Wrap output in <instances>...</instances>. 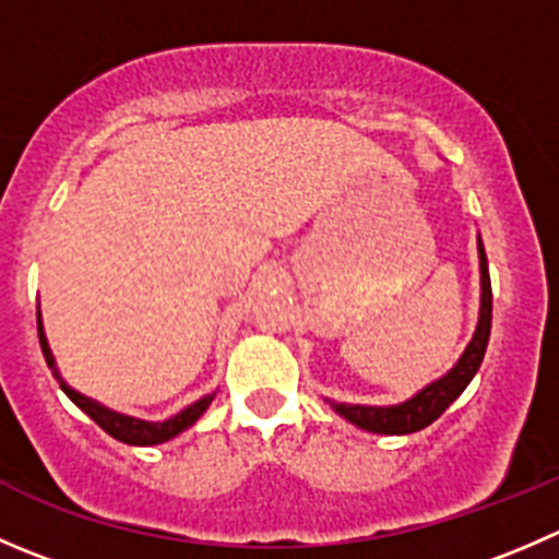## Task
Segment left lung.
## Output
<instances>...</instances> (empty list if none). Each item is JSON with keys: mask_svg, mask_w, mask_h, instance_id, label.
<instances>
[{"mask_svg": "<svg viewBox=\"0 0 559 559\" xmlns=\"http://www.w3.org/2000/svg\"><path fill=\"white\" fill-rule=\"evenodd\" d=\"M478 253H480V319L478 330H475L473 341L464 349L462 360L451 368V373L437 382H431L429 388L420 390L415 399L404 401L399 406H352V404H333V409L338 415H344L349 424L360 426V429L373 431V435H412V431H420L426 426H431L459 395L464 393V388L469 384V379L475 377V371L480 368V360L486 355V346H489V333H491V281H489V264H486V251L484 242L478 237Z\"/></svg>", "mask_w": 559, "mask_h": 559, "instance_id": "left-lung-1", "label": "left lung"}]
</instances>
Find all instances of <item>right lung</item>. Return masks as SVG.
Masks as SVG:
<instances>
[{"label":"right lung","mask_w":559,"mask_h":559,"mask_svg":"<svg viewBox=\"0 0 559 559\" xmlns=\"http://www.w3.org/2000/svg\"><path fill=\"white\" fill-rule=\"evenodd\" d=\"M37 335H40L43 357H46L48 366L53 368V355H51V349H48V341H46V335H43V328H40V313H37ZM53 377L59 379V384H62V390L68 393V399L73 401L79 409H84L86 415H90L92 420H95V424L106 431V435H111L114 440L124 442V445H158V442L171 440V437H177L180 431H186L188 426L197 424L199 415H202V412L210 406V401H213V395H207V399L191 404L186 412H180V415L171 417V420H166V424H147V420H139V417H128V415H119V412L106 409V406L95 404V401L86 399V395L75 393L73 388H68V384L62 382V377H59L57 368H53Z\"/></svg>","instance_id":"1"}]
</instances>
